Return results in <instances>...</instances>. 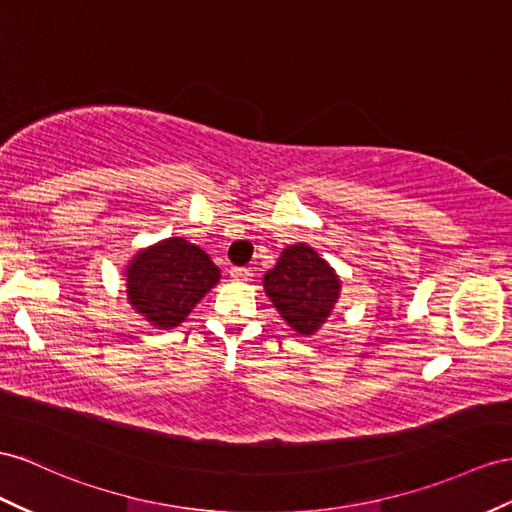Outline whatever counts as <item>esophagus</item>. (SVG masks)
<instances>
[{
  "label": "esophagus",
  "mask_w": 512,
  "mask_h": 512,
  "mask_svg": "<svg viewBox=\"0 0 512 512\" xmlns=\"http://www.w3.org/2000/svg\"><path fill=\"white\" fill-rule=\"evenodd\" d=\"M229 277H231L233 281L244 283V281H248V279L253 277V272L248 270V268H231V270H229Z\"/></svg>",
  "instance_id": "1"
}]
</instances>
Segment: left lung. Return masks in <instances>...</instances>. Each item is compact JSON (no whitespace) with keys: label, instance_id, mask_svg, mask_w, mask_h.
<instances>
[{"label":"left lung","instance_id":"1","mask_svg":"<svg viewBox=\"0 0 512 512\" xmlns=\"http://www.w3.org/2000/svg\"><path fill=\"white\" fill-rule=\"evenodd\" d=\"M264 292L298 335H313L331 318L342 294L335 268L305 242L283 248L277 266L264 274Z\"/></svg>","mask_w":512,"mask_h":512}]
</instances>
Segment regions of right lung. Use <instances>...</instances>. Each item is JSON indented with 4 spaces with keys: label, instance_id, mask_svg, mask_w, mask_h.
I'll return each mask as SVG.
<instances>
[{
    "label": "right lung",
    "instance_id": "obj_1",
    "mask_svg": "<svg viewBox=\"0 0 512 512\" xmlns=\"http://www.w3.org/2000/svg\"><path fill=\"white\" fill-rule=\"evenodd\" d=\"M220 281L203 248L183 238L155 242L129 259L125 294L131 309L155 329H175Z\"/></svg>",
    "mask_w": 512,
    "mask_h": 512
}]
</instances>
